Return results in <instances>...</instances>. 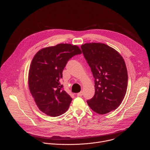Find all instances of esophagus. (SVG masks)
<instances>
[{"label":"esophagus","instance_id":"esophagus-1","mask_svg":"<svg viewBox=\"0 0 150 150\" xmlns=\"http://www.w3.org/2000/svg\"><path fill=\"white\" fill-rule=\"evenodd\" d=\"M77 96H79V97H82V96H83V92H82V91H81V92L78 93L77 94Z\"/></svg>","mask_w":150,"mask_h":150}]
</instances>
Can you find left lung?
I'll list each match as a JSON object with an SVG mask.
<instances>
[{
    "mask_svg": "<svg viewBox=\"0 0 150 150\" xmlns=\"http://www.w3.org/2000/svg\"><path fill=\"white\" fill-rule=\"evenodd\" d=\"M94 78L95 94L87 100L96 113L104 115L117 109L127 86V72L122 56L103 43H85L81 46Z\"/></svg>",
    "mask_w": 150,
    "mask_h": 150,
    "instance_id": "1",
    "label": "left lung"
}]
</instances>
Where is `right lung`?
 Segmentation results:
<instances>
[{
  "instance_id": "obj_1",
  "label": "right lung",
  "mask_w": 150,
  "mask_h": 150,
  "mask_svg": "<svg viewBox=\"0 0 150 150\" xmlns=\"http://www.w3.org/2000/svg\"><path fill=\"white\" fill-rule=\"evenodd\" d=\"M70 44H59L39 50L31 62L28 86L38 109L48 116L56 117L68 109L72 98L60 84L62 72L68 61L81 54Z\"/></svg>"
}]
</instances>
